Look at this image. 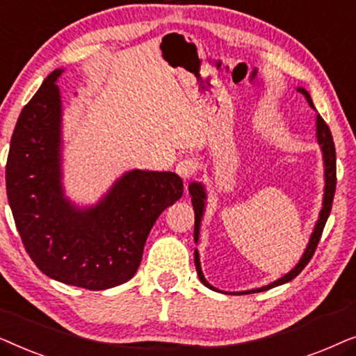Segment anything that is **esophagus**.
Masks as SVG:
<instances>
[{"label":"esophagus","instance_id":"esophagus-1","mask_svg":"<svg viewBox=\"0 0 356 356\" xmlns=\"http://www.w3.org/2000/svg\"><path fill=\"white\" fill-rule=\"evenodd\" d=\"M177 173L184 179V181H186V179H191L193 175L196 173V162L189 157L179 160L177 165Z\"/></svg>","mask_w":356,"mask_h":356}]
</instances>
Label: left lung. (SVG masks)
<instances>
[{
    "mask_svg": "<svg viewBox=\"0 0 356 356\" xmlns=\"http://www.w3.org/2000/svg\"><path fill=\"white\" fill-rule=\"evenodd\" d=\"M298 92L305 95V99L308 100V104L313 106V100H311V97L308 92L305 89H301L298 87ZM316 136H318V143L321 145V150H323V159H324V177H325V188H324V201H323V209H321L319 212V218L318 222H316V227H314V232L313 235L309 238V243H308V248H306L303 256H301V259L298 264H296L293 269H291L289 274H285L282 279L272 282V284L266 285V286H261V289H254V290H246V291H238V295H245V293H259V291H264V290H269V289H274L277 285H282V284H286V282L293 280L296 275L300 274L301 270L305 269L306 264L311 261V257H313L316 248H318V243L321 240V235H323V230H324V225L325 222H327L329 218V213H330V209H332V201H334V194H335V184H337V167H335V145H334V139H332V134H330V129L329 126L325 124V121L321 118L318 115V118H316ZM189 194H191V202H193V207H194V241L197 243L199 240V227H201V218H202V213H204V206H206V191H204V186L201 183H191L189 184ZM194 264H196V270H197V275H199V280L202 282L204 285L207 286V289L211 290H216L213 286L209 284L206 280V277H204L202 270H201V262H199V252L194 251Z\"/></svg>",
    "mask_w": 356,
    "mask_h": 356,
    "instance_id": "8db88e82",
    "label": "left lung"
}]
</instances>
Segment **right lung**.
Returning a JSON list of instances; mask_svg holds the SVG:
<instances>
[{
  "mask_svg": "<svg viewBox=\"0 0 356 356\" xmlns=\"http://www.w3.org/2000/svg\"><path fill=\"white\" fill-rule=\"evenodd\" d=\"M55 70L24 106L6 163V193L27 254L63 284L105 290L133 279L150 228L183 196L172 172L133 170L90 209H77L61 186V95Z\"/></svg>",
  "mask_w": 356,
  "mask_h": 356,
  "instance_id": "obj_1",
  "label": "right lung"
}]
</instances>
